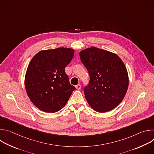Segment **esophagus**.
Wrapping results in <instances>:
<instances>
[{
  "instance_id": "34e87169",
  "label": "esophagus",
  "mask_w": 154,
  "mask_h": 154,
  "mask_svg": "<svg viewBox=\"0 0 154 154\" xmlns=\"http://www.w3.org/2000/svg\"><path fill=\"white\" fill-rule=\"evenodd\" d=\"M75 88L77 90H80L81 88V85L80 84H77L76 86H75Z\"/></svg>"
}]
</instances>
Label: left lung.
<instances>
[{"instance_id":"8db88e82","label":"left lung","mask_w":154,"mask_h":154,"mask_svg":"<svg viewBox=\"0 0 154 154\" xmlns=\"http://www.w3.org/2000/svg\"><path fill=\"white\" fill-rule=\"evenodd\" d=\"M79 55L90 79L84 88L88 103L99 113L112 110L122 102L128 89V76L124 63L116 54L95 47Z\"/></svg>"}]
</instances>
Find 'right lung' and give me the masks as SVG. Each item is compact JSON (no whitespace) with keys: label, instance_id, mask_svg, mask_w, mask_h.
<instances>
[{"label":"right lung","instance_id":"obj_1","mask_svg":"<svg viewBox=\"0 0 154 154\" xmlns=\"http://www.w3.org/2000/svg\"><path fill=\"white\" fill-rule=\"evenodd\" d=\"M74 55L72 49L59 48L40 51L30 61L25 77L26 90L30 100L41 110H60L75 90L64 71Z\"/></svg>","mask_w":154,"mask_h":154}]
</instances>
